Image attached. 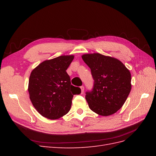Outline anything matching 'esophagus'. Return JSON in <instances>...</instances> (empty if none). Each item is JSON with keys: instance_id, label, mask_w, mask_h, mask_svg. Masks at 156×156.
<instances>
[{"instance_id": "1", "label": "esophagus", "mask_w": 156, "mask_h": 156, "mask_svg": "<svg viewBox=\"0 0 156 156\" xmlns=\"http://www.w3.org/2000/svg\"><path fill=\"white\" fill-rule=\"evenodd\" d=\"M81 88V94H83V92H84V87L83 86H82V87H80Z\"/></svg>"}]
</instances>
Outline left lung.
<instances>
[{
  "label": "left lung",
  "mask_w": 156,
  "mask_h": 156,
  "mask_svg": "<svg viewBox=\"0 0 156 156\" xmlns=\"http://www.w3.org/2000/svg\"><path fill=\"white\" fill-rule=\"evenodd\" d=\"M82 58L90 68L94 80L93 90L86 93L89 108L103 116L115 114L130 93L129 70L119 59L98 53L84 54Z\"/></svg>",
  "instance_id": "left-lung-1"
}]
</instances>
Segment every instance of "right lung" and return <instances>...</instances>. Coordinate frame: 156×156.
<instances>
[{"instance_id": "obj_1", "label": "right lung", "mask_w": 156, "mask_h": 156, "mask_svg": "<svg viewBox=\"0 0 156 156\" xmlns=\"http://www.w3.org/2000/svg\"><path fill=\"white\" fill-rule=\"evenodd\" d=\"M74 55H61L40 63L30 73L28 86L30 100L40 114L50 120L62 117L70 110L74 94L81 89L71 84L66 72Z\"/></svg>"}]
</instances>
